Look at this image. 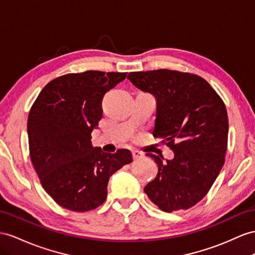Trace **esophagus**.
I'll return each mask as SVG.
<instances>
[{
    "label": "esophagus",
    "instance_id": "obj_1",
    "mask_svg": "<svg viewBox=\"0 0 255 255\" xmlns=\"http://www.w3.org/2000/svg\"><path fill=\"white\" fill-rule=\"evenodd\" d=\"M132 157H133V159H139V158L143 157V153L138 151V149H133V151H132Z\"/></svg>",
    "mask_w": 255,
    "mask_h": 255
}]
</instances>
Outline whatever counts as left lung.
<instances>
[{
	"label": "left lung",
	"mask_w": 255,
	"mask_h": 255,
	"mask_svg": "<svg viewBox=\"0 0 255 255\" xmlns=\"http://www.w3.org/2000/svg\"><path fill=\"white\" fill-rule=\"evenodd\" d=\"M128 80L156 98L153 135L172 159L146 153L158 166L144 192L160 210H186L205 197L225 161L228 117L224 102L198 75L167 69L131 72Z\"/></svg>",
	"instance_id": "8db88e82"
}]
</instances>
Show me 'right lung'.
I'll use <instances>...</instances> for the list:
<instances>
[{"label":"right lung","mask_w":255,"mask_h":255,"mask_svg":"<svg viewBox=\"0 0 255 255\" xmlns=\"http://www.w3.org/2000/svg\"><path fill=\"white\" fill-rule=\"evenodd\" d=\"M127 73L86 71L49 82L28 117L32 164L42 186L58 205L85 212L107 199L110 177L132 161L129 149L114 154L91 144L102 117L103 96Z\"/></svg>","instance_id":"1"}]
</instances>
